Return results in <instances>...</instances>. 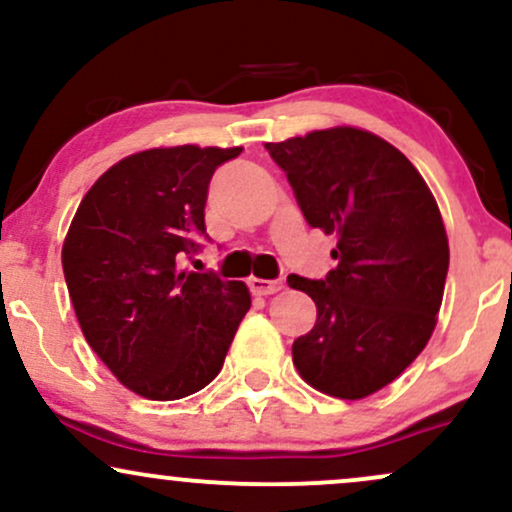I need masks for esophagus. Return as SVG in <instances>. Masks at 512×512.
Here are the masks:
<instances>
[{"instance_id": "esophagus-1", "label": "esophagus", "mask_w": 512, "mask_h": 512, "mask_svg": "<svg viewBox=\"0 0 512 512\" xmlns=\"http://www.w3.org/2000/svg\"><path fill=\"white\" fill-rule=\"evenodd\" d=\"M248 286H250V291L255 293V296H272V293H276V291L281 289V281L257 279V276H250Z\"/></svg>"}]
</instances>
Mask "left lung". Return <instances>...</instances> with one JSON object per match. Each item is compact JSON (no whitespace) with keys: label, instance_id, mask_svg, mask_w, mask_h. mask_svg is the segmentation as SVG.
Here are the masks:
<instances>
[{"label":"left lung","instance_id":"left-lung-1","mask_svg":"<svg viewBox=\"0 0 512 512\" xmlns=\"http://www.w3.org/2000/svg\"><path fill=\"white\" fill-rule=\"evenodd\" d=\"M264 146L305 221L337 236V267L325 279H286L317 305L315 327L293 342V366L325 395H373L436 327L450 264L436 199L409 158L366 129H317Z\"/></svg>","mask_w":512,"mask_h":512}]
</instances>
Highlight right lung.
I'll use <instances>...</instances> for the list:
<instances>
[{"label": "right lung", "instance_id": "obj_1", "mask_svg": "<svg viewBox=\"0 0 512 512\" xmlns=\"http://www.w3.org/2000/svg\"><path fill=\"white\" fill-rule=\"evenodd\" d=\"M240 151L187 144L122 158L86 192L64 238V279L88 346L146 399L207 387L250 310L243 281L180 269L209 240L211 175Z\"/></svg>", "mask_w": 512, "mask_h": 512}]
</instances>
